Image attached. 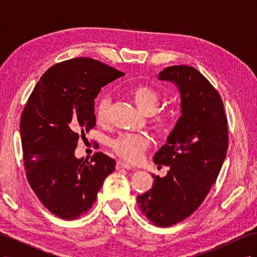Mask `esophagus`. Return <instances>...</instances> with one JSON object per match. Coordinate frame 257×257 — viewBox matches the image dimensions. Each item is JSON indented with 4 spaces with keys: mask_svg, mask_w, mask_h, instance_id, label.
Segmentation results:
<instances>
[{
    "mask_svg": "<svg viewBox=\"0 0 257 257\" xmlns=\"http://www.w3.org/2000/svg\"><path fill=\"white\" fill-rule=\"evenodd\" d=\"M115 168L116 169H132L133 167H132L130 164H127V163H125V162L118 161V162H116Z\"/></svg>",
    "mask_w": 257,
    "mask_h": 257,
    "instance_id": "esophagus-1",
    "label": "esophagus"
}]
</instances>
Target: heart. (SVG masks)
Instances as JSON below:
<instances>
[{
	"mask_svg": "<svg viewBox=\"0 0 257 257\" xmlns=\"http://www.w3.org/2000/svg\"><path fill=\"white\" fill-rule=\"evenodd\" d=\"M138 109L145 114H151L157 111L161 102L159 93L149 85H137L128 92ZM110 99L104 96L98 100L95 108V118L99 124H106L109 121ZM152 127L163 133L166 130L167 120L164 116H154L151 121ZM150 145L149 137L145 134H121L112 139L110 146L113 151L124 160L138 162L143 158L144 152Z\"/></svg>",
	"mask_w": 257,
	"mask_h": 257,
	"instance_id": "obj_1",
	"label": "heart"
}]
</instances>
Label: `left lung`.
I'll return each mask as SVG.
<instances>
[{
  "instance_id": "8db88e82",
  "label": "left lung",
  "mask_w": 257,
  "mask_h": 257,
  "mask_svg": "<svg viewBox=\"0 0 257 257\" xmlns=\"http://www.w3.org/2000/svg\"><path fill=\"white\" fill-rule=\"evenodd\" d=\"M159 79L179 89L181 116L153 158L155 164L169 166L167 175H152V189L137 196V204L155 226L168 227L205 200L226 158L228 128L220 94L196 68L169 66Z\"/></svg>"
}]
</instances>
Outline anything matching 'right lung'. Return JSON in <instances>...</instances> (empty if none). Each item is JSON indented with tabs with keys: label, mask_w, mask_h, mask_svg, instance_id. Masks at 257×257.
<instances>
[{
	"label": "right lung",
	"mask_w": 257,
	"mask_h": 257,
	"mask_svg": "<svg viewBox=\"0 0 257 257\" xmlns=\"http://www.w3.org/2000/svg\"><path fill=\"white\" fill-rule=\"evenodd\" d=\"M124 73L91 58H76L50 67L41 77L23 109L20 135L28 181L42 204L64 220H75L95 203L115 161L96 152L77 159L80 135L95 126L94 99Z\"/></svg>",
	"instance_id": "right-lung-1"
}]
</instances>
